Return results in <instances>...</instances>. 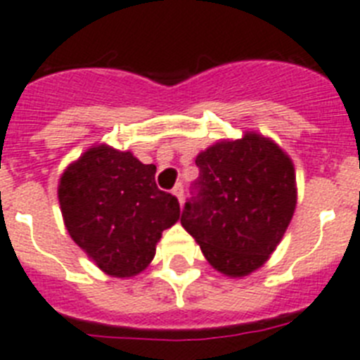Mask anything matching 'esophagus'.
Returning <instances> with one entry per match:
<instances>
[{"mask_svg": "<svg viewBox=\"0 0 360 360\" xmlns=\"http://www.w3.org/2000/svg\"><path fill=\"white\" fill-rule=\"evenodd\" d=\"M183 192H185V190H183V185H175L174 190H172V194L179 199V203H183Z\"/></svg>", "mask_w": 360, "mask_h": 360, "instance_id": "obj_1", "label": "esophagus"}]
</instances>
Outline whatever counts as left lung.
I'll return each instance as SVG.
<instances>
[{
    "mask_svg": "<svg viewBox=\"0 0 360 360\" xmlns=\"http://www.w3.org/2000/svg\"><path fill=\"white\" fill-rule=\"evenodd\" d=\"M199 177L181 225L207 262L226 276H247L265 264L297 207V175L271 139L247 131L195 157Z\"/></svg>",
    "mask_w": 360,
    "mask_h": 360,
    "instance_id": "8db88e82",
    "label": "left lung"
}]
</instances>
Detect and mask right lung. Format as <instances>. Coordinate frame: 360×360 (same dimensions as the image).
<instances>
[{
  "mask_svg": "<svg viewBox=\"0 0 360 360\" xmlns=\"http://www.w3.org/2000/svg\"><path fill=\"white\" fill-rule=\"evenodd\" d=\"M58 201L69 236L105 274L129 278L150 265L162 231L179 219V201L157 188L155 166L108 144L65 168Z\"/></svg>",
  "mask_w": 360,
  "mask_h": 360,
  "instance_id": "1",
  "label": "right lung"
}]
</instances>
